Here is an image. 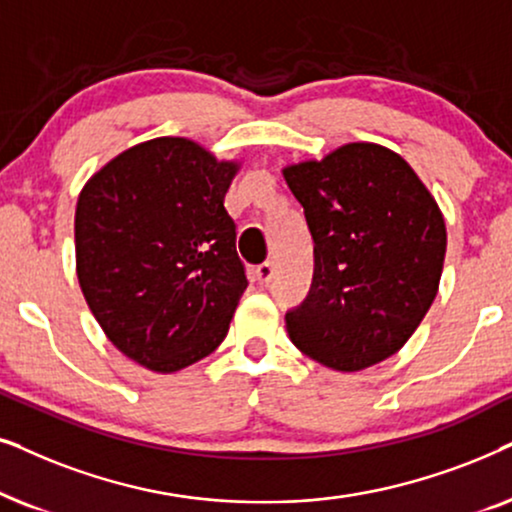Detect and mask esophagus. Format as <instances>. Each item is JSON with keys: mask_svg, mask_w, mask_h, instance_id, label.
I'll return each instance as SVG.
<instances>
[{"mask_svg": "<svg viewBox=\"0 0 512 512\" xmlns=\"http://www.w3.org/2000/svg\"><path fill=\"white\" fill-rule=\"evenodd\" d=\"M255 278H257V283H260V285H269L271 278H274V264H271V262L260 264V267L255 269Z\"/></svg>", "mask_w": 512, "mask_h": 512, "instance_id": "1", "label": "esophagus"}]
</instances>
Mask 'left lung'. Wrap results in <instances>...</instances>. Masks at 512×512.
Wrapping results in <instances>:
<instances>
[{
    "label": "left lung",
    "mask_w": 512,
    "mask_h": 512,
    "mask_svg": "<svg viewBox=\"0 0 512 512\" xmlns=\"http://www.w3.org/2000/svg\"><path fill=\"white\" fill-rule=\"evenodd\" d=\"M313 236V283L290 342L337 372L403 349L431 309L447 250L438 201L403 156L349 142L283 168Z\"/></svg>",
    "instance_id": "8db88e82"
}]
</instances>
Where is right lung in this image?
Segmentation results:
<instances>
[{
    "instance_id": "right-lung-1",
    "label": "right lung",
    "mask_w": 512,
    "mask_h": 512,
    "mask_svg": "<svg viewBox=\"0 0 512 512\" xmlns=\"http://www.w3.org/2000/svg\"><path fill=\"white\" fill-rule=\"evenodd\" d=\"M241 161L189 138L128 147L88 177L74 213L77 278L109 342L173 374L227 337L248 288L224 208Z\"/></svg>"
}]
</instances>
